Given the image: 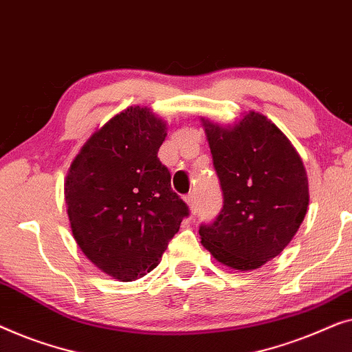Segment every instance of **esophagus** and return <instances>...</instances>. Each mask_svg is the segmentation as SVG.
Segmentation results:
<instances>
[{
	"label": "esophagus",
	"mask_w": 352,
	"mask_h": 352,
	"mask_svg": "<svg viewBox=\"0 0 352 352\" xmlns=\"http://www.w3.org/2000/svg\"><path fill=\"white\" fill-rule=\"evenodd\" d=\"M186 202H188V206H190L191 214H196V210H197V195H196L195 191L188 192V196H186Z\"/></svg>",
	"instance_id": "34e87169"
}]
</instances>
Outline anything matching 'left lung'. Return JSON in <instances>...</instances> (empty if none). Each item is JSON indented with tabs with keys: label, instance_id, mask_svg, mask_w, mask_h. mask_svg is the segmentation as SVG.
Instances as JSON below:
<instances>
[{
	"label": "left lung",
	"instance_id": "left-lung-1",
	"mask_svg": "<svg viewBox=\"0 0 352 352\" xmlns=\"http://www.w3.org/2000/svg\"><path fill=\"white\" fill-rule=\"evenodd\" d=\"M223 207L201 223V242L217 260L250 271L285 249L308 209V178L289 138L252 111L232 129L204 121Z\"/></svg>",
	"mask_w": 352,
	"mask_h": 352
}]
</instances>
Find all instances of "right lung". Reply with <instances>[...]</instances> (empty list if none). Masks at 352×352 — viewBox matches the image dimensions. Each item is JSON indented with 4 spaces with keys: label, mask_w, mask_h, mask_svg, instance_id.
<instances>
[{
    "label": "right lung",
    "mask_w": 352,
    "mask_h": 352,
    "mask_svg": "<svg viewBox=\"0 0 352 352\" xmlns=\"http://www.w3.org/2000/svg\"><path fill=\"white\" fill-rule=\"evenodd\" d=\"M166 126L148 108L131 107L86 142L65 182L67 212L84 255L103 273L132 280L156 268L186 202L157 157Z\"/></svg>",
    "instance_id": "right-lung-1"
}]
</instances>
